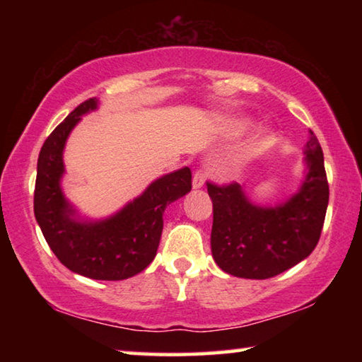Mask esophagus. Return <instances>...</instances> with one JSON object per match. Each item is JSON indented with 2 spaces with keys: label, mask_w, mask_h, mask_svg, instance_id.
<instances>
[{
  "label": "esophagus",
  "mask_w": 362,
  "mask_h": 362,
  "mask_svg": "<svg viewBox=\"0 0 362 362\" xmlns=\"http://www.w3.org/2000/svg\"><path fill=\"white\" fill-rule=\"evenodd\" d=\"M204 179H206V174H204V170H201V169H198L194 173V175H193V188H201L204 185Z\"/></svg>",
  "instance_id": "1"
}]
</instances>
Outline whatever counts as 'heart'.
<instances>
[{
  "label": "heart",
  "instance_id": "b5f03b06",
  "mask_svg": "<svg viewBox=\"0 0 362 362\" xmlns=\"http://www.w3.org/2000/svg\"><path fill=\"white\" fill-rule=\"evenodd\" d=\"M249 126H250V122L247 119H233L230 124H228V132L231 134V136H241L243 132L247 131ZM265 144H267L265 139L260 140V142L254 144L252 146H250V148H247L246 153H244V155L241 156V159H246L249 156L255 155V153H259L263 148V146H265Z\"/></svg>",
  "mask_w": 362,
  "mask_h": 362
}]
</instances>
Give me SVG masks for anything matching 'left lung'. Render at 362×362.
Instances as JSON below:
<instances>
[{"label":"left lung","mask_w":362,"mask_h":362,"mask_svg":"<svg viewBox=\"0 0 362 362\" xmlns=\"http://www.w3.org/2000/svg\"><path fill=\"white\" fill-rule=\"evenodd\" d=\"M305 155L308 174L302 187L274 207L252 204L236 182H207L214 207L212 257L225 273L247 279L273 278L313 252L329 203L324 156L313 131Z\"/></svg>","instance_id":"8db88e82"}]
</instances>
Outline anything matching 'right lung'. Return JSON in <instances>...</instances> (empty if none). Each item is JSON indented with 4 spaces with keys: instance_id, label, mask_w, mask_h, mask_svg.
I'll use <instances>...</instances> for the list:
<instances>
[{
    "instance_id": "1",
    "label": "right lung",
    "mask_w": 362,
    "mask_h": 362,
    "mask_svg": "<svg viewBox=\"0 0 362 362\" xmlns=\"http://www.w3.org/2000/svg\"><path fill=\"white\" fill-rule=\"evenodd\" d=\"M99 100H84L51 132L38 156L35 217L49 247L73 273L90 279L121 281L137 274L155 259L168 204L192 189V170L163 175L129 204L100 222H79L60 188L66 137Z\"/></svg>"
}]
</instances>
